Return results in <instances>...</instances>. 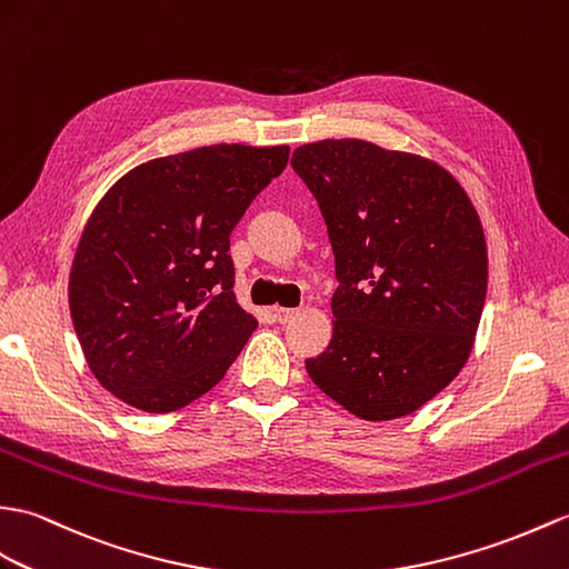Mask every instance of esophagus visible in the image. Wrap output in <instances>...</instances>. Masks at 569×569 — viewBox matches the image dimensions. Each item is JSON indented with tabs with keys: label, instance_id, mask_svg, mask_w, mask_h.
Masks as SVG:
<instances>
[{
	"label": "esophagus",
	"instance_id": "1",
	"mask_svg": "<svg viewBox=\"0 0 569 569\" xmlns=\"http://www.w3.org/2000/svg\"><path fill=\"white\" fill-rule=\"evenodd\" d=\"M273 317L281 325H286V322L293 320V317H298V310H293V308H273Z\"/></svg>",
	"mask_w": 569,
	"mask_h": 569
}]
</instances>
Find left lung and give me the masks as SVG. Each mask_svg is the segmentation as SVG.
<instances>
[{"label":"left lung","mask_w":569,"mask_h":569,"mask_svg":"<svg viewBox=\"0 0 569 569\" xmlns=\"http://www.w3.org/2000/svg\"><path fill=\"white\" fill-rule=\"evenodd\" d=\"M290 164L320 206L339 281L332 341L308 376L359 419L412 415L460 373L478 335V210L441 164L368 140L300 144Z\"/></svg>","instance_id":"8db88e82"}]
</instances>
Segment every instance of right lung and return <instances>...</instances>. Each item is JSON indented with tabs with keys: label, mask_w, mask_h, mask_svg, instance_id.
Listing matches in <instances>:
<instances>
[{
	"label": "right lung",
	"mask_w": 569,
	"mask_h": 569,
	"mask_svg": "<svg viewBox=\"0 0 569 569\" xmlns=\"http://www.w3.org/2000/svg\"><path fill=\"white\" fill-rule=\"evenodd\" d=\"M288 144H208L133 167L101 196L70 269L89 371L169 415L216 388L257 329L232 293L230 232L288 164Z\"/></svg>",
	"instance_id": "add662e5"
}]
</instances>
